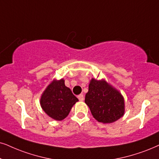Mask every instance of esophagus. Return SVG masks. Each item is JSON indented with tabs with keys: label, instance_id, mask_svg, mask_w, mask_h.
I'll return each instance as SVG.
<instances>
[{
	"label": "esophagus",
	"instance_id": "34e87169",
	"mask_svg": "<svg viewBox=\"0 0 159 159\" xmlns=\"http://www.w3.org/2000/svg\"><path fill=\"white\" fill-rule=\"evenodd\" d=\"M78 99H79L80 101H83V100H84V95L82 94H79V95L78 96Z\"/></svg>",
	"mask_w": 159,
	"mask_h": 159
}]
</instances>
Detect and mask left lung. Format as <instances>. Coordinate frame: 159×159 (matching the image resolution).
<instances>
[{
	"instance_id": "left-lung-1",
	"label": "left lung",
	"mask_w": 159,
	"mask_h": 159,
	"mask_svg": "<svg viewBox=\"0 0 159 159\" xmlns=\"http://www.w3.org/2000/svg\"><path fill=\"white\" fill-rule=\"evenodd\" d=\"M85 103L93 117L103 123H111L124 115L123 96L105 80L92 78Z\"/></svg>"
}]
</instances>
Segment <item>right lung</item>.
Masks as SVG:
<instances>
[{
    "instance_id": "1",
    "label": "right lung",
    "mask_w": 159,
    "mask_h": 159,
    "mask_svg": "<svg viewBox=\"0 0 159 159\" xmlns=\"http://www.w3.org/2000/svg\"><path fill=\"white\" fill-rule=\"evenodd\" d=\"M78 101L70 88L65 86V80H53L42 94L40 105L50 117L61 121L67 117Z\"/></svg>"
}]
</instances>
